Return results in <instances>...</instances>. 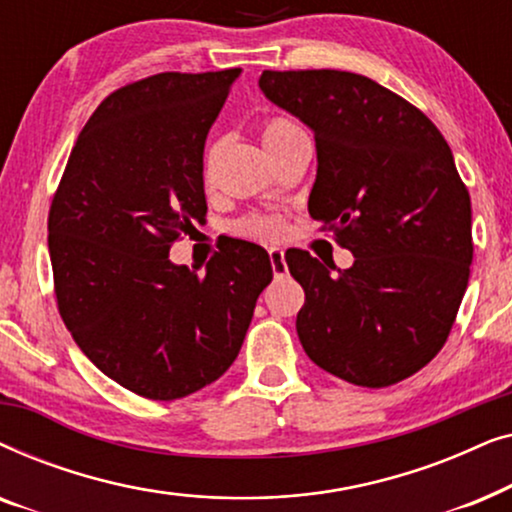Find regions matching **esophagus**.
Returning <instances> with one entry per match:
<instances>
[{
  "label": "esophagus",
  "instance_id": "obj_1",
  "mask_svg": "<svg viewBox=\"0 0 512 512\" xmlns=\"http://www.w3.org/2000/svg\"><path fill=\"white\" fill-rule=\"evenodd\" d=\"M270 265H272V275L277 279L284 277L289 268H286V258L282 249H270Z\"/></svg>",
  "mask_w": 512,
  "mask_h": 512
}]
</instances>
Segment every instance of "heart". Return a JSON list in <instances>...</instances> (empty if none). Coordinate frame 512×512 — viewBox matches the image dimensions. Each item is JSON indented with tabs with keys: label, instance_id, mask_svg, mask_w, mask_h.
<instances>
[{
	"label": "heart",
	"instance_id": "obj_1",
	"mask_svg": "<svg viewBox=\"0 0 512 512\" xmlns=\"http://www.w3.org/2000/svg\"><path fill=\"white\" fill-rule=\"evenodd\" d=\"M300 130L296 123H291L289 118H268L261 125V142L265 149H275V146L282 142L286 135ZM214 158H216V146H207L205 158H202V177L205 181L212 179L214 170ZM235 230L240 235L256 237V240H279L284 235V221L275 214H249L244 216L242 221H237Z\"/></svg>",
	"mask_w": 512,
	"mask_h": 512
}]
</instances>
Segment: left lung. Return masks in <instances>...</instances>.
Wrapping results in <instances>:
<instances>
[{"instance_id":"left-lung-1","label":"left lung","mask_w":512,"mask_h":512,"mask_svg":"<svg viewBox=\"0 0 512 512\" xmlns=\"http://www.w3.org/2000/svg\"><path fill=\"white\" fill-rule=\"evenodd\" d=\"M258 86L314 132L312 219L354 254L331 272L286 254L305 291V354L340 380L382 389L422 370L457 319L473 261L471 195L440 130L373 79L265 69Z\"/></svg>"}]
</instances>
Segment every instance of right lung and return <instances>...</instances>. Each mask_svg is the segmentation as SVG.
Here are the masks:
<instances>
[{
  "instance_id": "1",
  "label": "right lung",
  "mask_w": 512,
  "mask_h": 512,
  "mask_svg": "<svg viewBox=\"0 0 512 512\" xmlns=\"http://www.w3.org/2000/svg\"><path fill=\"white\" fill-rule=\"evenodd\" d=\"M240 72H163L104 97L48 212L62 321L104 375L151 401L219 380L272 282L254 242H230L205 275L167 258L207 214L205 139Z\"/></svg>"
}]
</instances>
